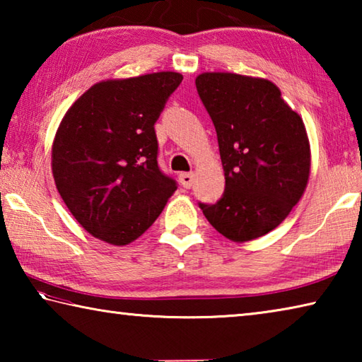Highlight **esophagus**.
I'll return each instance as SVG.
<instances>
[{
    "label": "esophagus",
    "instance_id": "esophagus-1",
    "mask_svg": "<svg viewBox=\"0 0 362 362\" xmlns=\"http://www.w3.org/2000/svg\"><path fill=\"white\" fill-rule=\"evenodd\" d=\"M194 180V175L192 173H182L179 175V182L183 188H192Z\"/></svg>",
    "mask_w": 362,
    "mask_h": 362
}]
</instances>
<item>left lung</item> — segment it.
<instances>
[{"label": "left lung", "instance_id": "left-lung-1", "mask_svg": "<svg viewBox=\"0 0 362 362\" xmlns=\"http://www.w3.org/2000/svg\"><path fill=\"white\" fill-rule=\"evenodd\" d=\"M196 89L214 122L225 170L216 204L198 203L231 241L267 235L289 216L310 177V144L300 116L272 81L203 73Z\"/></svg>", "mask_w": 362, "mask_h": 362}]
</instances>
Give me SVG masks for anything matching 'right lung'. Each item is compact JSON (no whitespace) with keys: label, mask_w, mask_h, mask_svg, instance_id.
I'll return each instance as SVG.
<instances>
[{"label":"right lung","mask_w":362,"mask_h":362,"mask_svg":"<svg viewBox=\"0 0 362 362\" xmlns=\"http://www.w3.org/2000/svg\"><path fill=\"white\" fill-rule=\"evenodd\" d=\"M182 79L161 71L94 84L60 122L54 180L73 217L99 240H137L177 189L158 166L155 122Z\"/></svg>","instance_id":"obj_1"}]
</instances>
